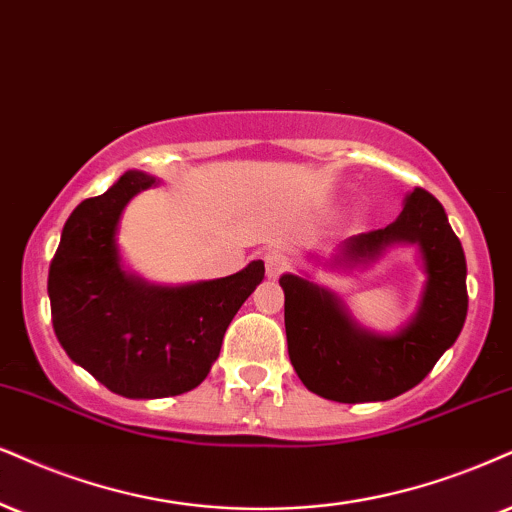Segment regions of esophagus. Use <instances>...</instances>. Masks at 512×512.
<instances>
[{"mask_svg":"<svg viewBox=\"0 0 512 512\" xmlns=\"http://www.w3.org/2000/svg\"><path fill=\"white\" fill-rule=\"evenodd\" d=\"M263 263H266L268 277H280L289 268L287 256L282 254L280 249H268L266 254H263Z\"/></svg>","mask_w":512,"mask_h":512,"instance_id":"obj_1","label":"esophagus"}]
</instances>
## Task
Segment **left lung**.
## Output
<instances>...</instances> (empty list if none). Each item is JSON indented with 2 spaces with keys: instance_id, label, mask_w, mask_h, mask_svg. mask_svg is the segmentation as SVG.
Returning <instances> with one entry per match:
<instances>
[{
  "instance_id": "1",
  "label": "left lung",
  "mask_w": 512,
  "mask_h": 512,
  "mask_svg": "<svg viewBox=\"0 0 512 512\" xmlns=\"http://www.w3.org/2000/svg\"><path fill=\"white\" fill-rule=\"evenodd\" d=\"M408 244L418 249L425 285L408 323L389 334L356 323L344 301L311 275L280 277L289 361L308 391L339 403L389 401L425 380L456 342L468 315V266L444 206L425 189L406 194L394 223L344 239L325 268H365Z\"/></svg>"
}]
</instances>
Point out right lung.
Instances as JSON below:
<instances>
[{
    "mask_svg": "<svg viewBox=\"0 0 512 512\" xmlns=\"http://www.w3.org/2000/svg\"><path fill=\"white\" fill-rule=\"evenodd\" d=\"M159 180L128 170L102 197L85 199L61 232L49 266L52 323L73 363L125 399H163L199 387L227 325L266 266L187 285H156L125 268L118 227L125 206Z\"/></svg>",
    "mask_w": 512,
    "mask_h": 512,
    "instance_id": "obj_1",
    "label": "right lung"
}]
</instances>
